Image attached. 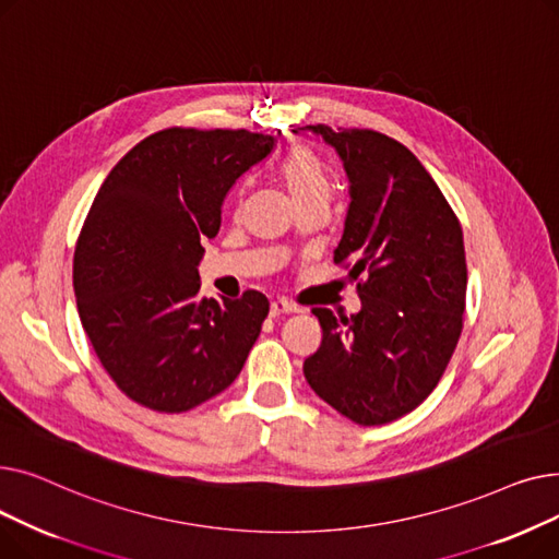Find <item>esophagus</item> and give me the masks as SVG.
<instances>
[{"label": "esophagus", "mask_w": 559, "mask_h": 559, "mask_svg": "<svg viewBox=\"0 0 559 559\" xmlns=\"http://www.w3.org/2000/svg\"><path fill=\"white\" fill-rule=\"evenodd\" d=\"M292 312H301V308L297 304H292L287 299H274L270 306V314L272 317H281V314H292Z\"/></svg>", "instance_id": "esophagus-1"}]
</instances>
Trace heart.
Returning <instances> with one entry per match:
<instances>
[{
    "label": "heart",
    "instance_id": "b5f03b06",
    "mask_svg": "<svg viewBox=\"0 0 559 559\" xmlns=\"http://www.w3.org/2000/svg\"><path fill=\"white\" fill-rule=\"evenodd\" d=\"M281 179L289 192V197L295 199V203H301L306 199H329L331 197V174L324 165V160L319 158L317 152H312L310 146H295L283 163H281Z\"/></svg>",
    "mask_w": 559,
    "mask_h": 559
}]
</instances>
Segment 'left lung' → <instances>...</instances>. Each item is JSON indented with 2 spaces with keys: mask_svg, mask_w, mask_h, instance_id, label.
<instances>
[{
  "mask_svg": "<svg viewBox=\"0 0 559 559\" xmlns=\"http://www.w3.org/2000/svg\"><path fill=\"white\" fill-rule=\"evenodd\" d=\"M348 179L335 262L360 278V310L314 308L321 346L304 362L319 399L360 426L390 424L439 383L462 333L466 260L462 226L442 190L401 142L369 129L317 124Z\"/></svg>",
  "mask_w": 559,
  "mask_h": 559,
  "instance_id": "1",
  "label": "left lung"
}]
</instances>
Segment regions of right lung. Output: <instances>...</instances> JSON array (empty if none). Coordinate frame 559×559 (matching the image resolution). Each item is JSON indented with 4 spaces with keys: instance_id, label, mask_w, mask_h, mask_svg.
<instances>
[{
    "instance_id": "right-lung-1",
    "label": "right lung",
    "mask_w": 559,
    "mask_h": 559,
    "mask_svg": "<svg viewBox=\"0 0 559 559\" xmlns=\"http://www.w3.org/2000/svg\"><path fill=\"white\" fill-rule=\"evenodd\" d=\"M274 146L245 129H165L102 183L74 251V295L99 362L131 401L186 413L242 371L270 301L255 289L203 299L197 267L228 190Z\"/></svg>"
}]
</instances>
